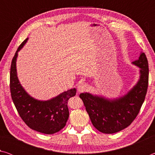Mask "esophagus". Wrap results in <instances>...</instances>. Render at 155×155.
I'll use <instances>...</instances> for the list:
<instances>
[{
  "label": "esophagus",
  "instance_id": "obj_1",
  "mask_svg": "<svg viewBox=\"0 0 155 155\" xmlns=\"http://www.w3.org/2000/svg\"><path fill=\"white\" fill-rule=\"evenodd\" d=\"M88 89V85L86 83H81L80 84H78V87H77V90L78 92H83V91H87Z\"/></svg>",
  "mask_w": 155,
  "mask_h": 155
}]
</instances>
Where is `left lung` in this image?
I'll use <instances>...</instances> for the list:
<instances>
[{"label": "left lung", "mask_w": 155, "mask_h": 155, "mask_svg": "<svg viewBox=\"0 0 155 155\" xmlns=\"http://www.w3.org/2000/svg\"><path fill=\"white\" fill-rule=\"evenodd\" d=\"M133 64L140 68V78L125 96L109 101L89 93L80 94L91 123L100 132L111 134L124 129L140 111L148 86V62L145 53H141L139 59Z\"/></svg>", "instance_id": "obj_1"}]
</instances>
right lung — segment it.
Segmentation results:
<instances>
[{
  "mask_svg": "<svg viewBox=\"0 0 155 155\" xmlns=\"http://www.w3.org/2000/svg\"><path fill=\"white\" fill-rule=\"evenodd\" d=\"M28 40L20 44L13 57L10 69V91L18 113L31 129L44 134H54L61 130L69 117L68 101L77 93L75 88L64 91L55 98L40 101L31 97L21 86L16 73L18 52Z\"/></svg>",
  "mask_w": 155,
  "mask_h": 155,
  "instance_id": "1",
  "label": "right lung"
}]
</instances>
